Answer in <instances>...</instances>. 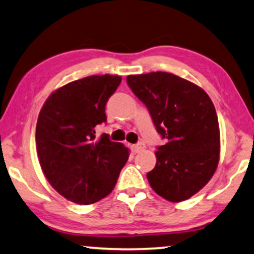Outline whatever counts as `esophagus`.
I'll use <instances>...</instances> for the list:
<instances>
[{"label":"esophagus","mask_w":254,"mask_h":254,"mask_svg":"<svg viewBox=\"0 0 254 254\" xmlns=\"http://www.w3.org/2000/svg\"><path fill=\"white\" fill-rule=\"evenodd\" d=\"M131 148H132V151L134 152V153H138V152L143 151L145 148V145L143 143H138V144H134L131 146Z\"/></svg>","instance_id":"1"}]
</instances>
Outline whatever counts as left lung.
Wrapping results in <instances>:
<instances>
[{
    "mask_svg": "<svg viewBox=\"0 0 254 254\" xmlns=\"http://www.w3.org/2000/svg\"><path fill=\"white\" fill-rule=\"evenodd\" d=\"M127 82L167 139L155 152V167L146 174L150 186L170 202L188 200L208 184L219 161L214 103L201 87L172 73L127 75Z\"/></svg>",
    "mask_w": 254,
    "mask_h": 254,
    "instance_id": "left-lung-1",
    "label": "left lung"
}]
</instances>
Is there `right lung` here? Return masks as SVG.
I'll use <instances>...</instances> for the list:
<instances>
[{
	"label": "right lung",
	"mask_w": 254,
	"mask_h": 254,
	"mask_svg": "<svg viewBox=\"0 0 254 254\" xmlns=\"http://www.w3.org/2000/svg\"><path fill=\"white\" fill-rule=\"evenodd\" d=\"M120 75H92L72 81L47 97L36 127L40 167L50 185L68 201L93 204L109 195L130 151L94 127L107 121L106 104Z\"/></svg>",
	"instance_id": "obj_1"
}]
</instances>
